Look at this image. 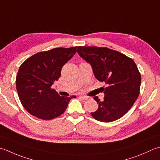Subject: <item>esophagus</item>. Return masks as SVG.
<instances>
[{"label": "esophagus", "mask_w": 160, "mask_h": 160, "mask_svg": "<svg viewBox=\"0 0 160 160\" xmlns=\"http://www.w3.org/2000/svg\"><path fill=\"white\" fill-rule=\"evenodd\" d=\"M79 98H81V99H82V100H87V99H88V97L84 96H79Z\"/></svg>", "instance_id": "1"}]
</instances>
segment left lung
<instances>
[{
    "instance_id": "8db88e82",
    "label": "left lung",
    "mask_w": 160,
    "mask_h": 160,
    "mask_svg": "<svg viewBox=\"0 0 160 160\" xmlns=\"http://www.w3.org/2000/svg\"><path fill=\"white\" fill-rule=\"evenodd\" d=\"M81 58L92 67L93 74L107 87L104 99H93L98 104L92 117L101 122H112L130 110L139 95L142 78L132 59L121 52L108 48L78 46Z\"/></svg>"
}]
</instances>
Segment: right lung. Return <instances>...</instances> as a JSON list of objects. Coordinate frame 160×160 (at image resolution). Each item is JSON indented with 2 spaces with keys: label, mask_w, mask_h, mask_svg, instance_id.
<instances>
[{
  "label": "right lung",
  "mask_w": 160,
  "mask_h": 160,
  "mask_svg": "<svg viewBox=\"0 0 160 160\" xmlns=\"http://www.w3.org/2000/svg\"><path fill=\"white\" fill-rule=\"evenodd\" d=\"M76 51V46L53 48L36 53L21 65L16 86L22 105L30 114L40 119H52L63 114L70 100L76 98L60 96L51 86Z\"/></svg>",
  "instance_id": "1"
}]
</instances>
